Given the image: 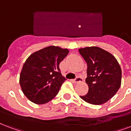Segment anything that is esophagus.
<instances>
[{
  "label": "esophagus",
  "instance_id": "obj_1",
  "mask_svg": "<svg viewBox=\"0 0 131 131\" xmlns=\"http://www.w3.org/2000/svg\"><path fill=\"white\" fill-rule=\"evenodd\" d=\"M73 82L75 83H78V82H82V78L81 77H77L75 80H73Z\"/></svg>",
  "mask_w": 131,
  "mask_h": 131
}]
</instances>
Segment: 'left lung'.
<instances>
[{
  "mask_svg": "<svg viewBox=\"0 0 131 131\" xmlns=\"http://www.w3.org/2000/svg\"><path fill=\"white\" fill-rule=\"evenodd\" d=\"M79 52L87 63L86 84L88 92L80 98L92 105H102L112 99L121 86L122 70L112 53L92 46L80 48Z\"/></svg>",
  "mask_w": 131,
  "mask_h": 131,
  "instance_id": "8db88e82",
  "label": "left lung"
}]
</instances>
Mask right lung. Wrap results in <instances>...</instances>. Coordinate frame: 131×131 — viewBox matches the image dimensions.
I'll use <instances>...</instances> for the list:
<instances>
[{
  "mask_svg": "<svg viewBox=\"0 0 131 131\" xmlns=\"http://www.w3.org/2000/svg\"><path fill=\"white\" fill-rule=\"evenodd\" d=\"M69 49L49 46L34 52L24 62L19 75V84L24 95L32 103L45 104L52 100L67 80L59 64Z\"/></svg>",
  "mask_w": 131,
  "mask_h": 131,
  "instance_id": "1",
  "label": "right lung"
}]
</instances>
